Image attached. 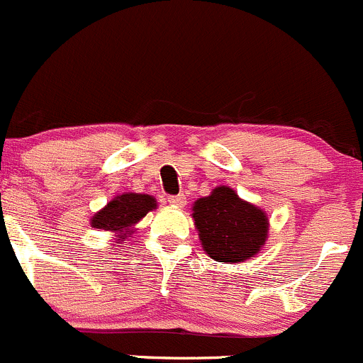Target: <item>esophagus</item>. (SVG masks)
<instances>
[{"mask_svg":"<svg viewBox=\"0 0 363 363\" xmlns=\"http://www.w3.org/2000/svg\"><path fill=\"white\" fill-rule=\"evenodd\" d=\"M167 201H169V204H173V206H177V208H182L183 204L186 203L185 197L183 196H169L167 197Z\"/></svg>","mask_w":363,"mask_h":363,"instance_id":"34e87169","label":"esophagus"}]
</instances>
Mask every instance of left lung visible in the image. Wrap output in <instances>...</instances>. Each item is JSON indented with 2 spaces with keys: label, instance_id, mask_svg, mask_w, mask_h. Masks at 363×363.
<instances>
[{
  "label": "left lung",
  "instance_id": "1",
  "mask_svg": "<svg viewBox=\"0 0 363 363\" xmlns=\"http://www.w3.org/2000/svg\"><path fill=\"white\" fill-rule=\"evenodd\" d=\"M203 250L216 262H245L267 241L265 211L246 203L229 186H216L192 206Z\"/></svg>",
  "mask_w": 363,
  "mask_h": 363
}]
</instances>
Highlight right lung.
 Instances as JSON below:
<instances>
[{
  "mask_svg": "<svg viewBox=\"0 0 363 363\" xmlns=\"http://www.w3.org/2000/svg\"><path fill=\"white\" fill-rule=\"evenodd\" d=\"M155 208L157 201L148 194L125 192L113 197L106 206L99 209L91 218V225L94 229L115 233L117 242L122 245L134 230V225Z\"/></svg>",
  "mask_w": 363,
  "mask_h": 363,
  "instance_id": "obj_1",
  "label": "right lung"
}]
</instances>
